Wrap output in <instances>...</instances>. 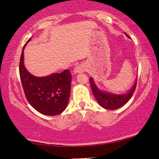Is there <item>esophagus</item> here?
<instances>
[{"mask_svg":"<svg viewBox=\"0 0 159 159\" xmlns=\"http://www.w3.org/2000/svg\"><path fill=\"white\" fill-rule=\"evenodd\" d=\"M86 67L84 64H79L77 66L75 67L74 69V73H82V72L85 71Z\"/></svg>","mask_w":159,"mask_h":159,"instance_id":"esophagus-1","label":"esophagus"}]
</instances>
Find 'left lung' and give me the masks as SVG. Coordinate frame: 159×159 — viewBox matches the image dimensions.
Returning <instances> with one entry per match:
<instances>
[{
  "label": "left lung",
  "mask_w": 159,
  "mask_h": 159,
  "mask_svg": "<svg viewBox=\"0 0 159 159\" xmlns=\"http://www.w3.org/2000/svg\"><path fill=\"white\" fill-rule=\"evenodd\" d=\"M125 35L128 36L126 34ZM90 83L93 95L99 105L104 109L110 110L116 109L125 105L133 96L137 85V82L134 83L133 88L125 95H114V94L102 92L101 90H99L97 88L92 78L90 79Z\"/></svg>",
  "instance_id": "left-lung-1"
}]
</instances>
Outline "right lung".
<instances>
[{
	"label": "right lung",
	"mask_w": 159,
	"mask_h": 159,
	"mask_svg": "<svg viewBox=\"0 0 159 159\" xmlns=\"http://www.w3.org/2000/svg\"><path fill=\"white\" fill-rule=\"evenodd\" d=\"M30 41L29 39L26 43ZM20 60V76L24 92L33 108L47 116L61 114L68 104L71 74L69 70L45 77L34 76L24 65V48Z\"/></svg>",
	"instance_id": "right-lung-1"
}]
</instances>
